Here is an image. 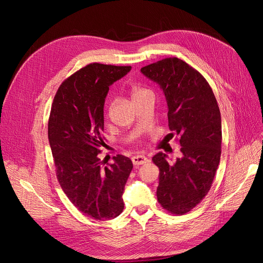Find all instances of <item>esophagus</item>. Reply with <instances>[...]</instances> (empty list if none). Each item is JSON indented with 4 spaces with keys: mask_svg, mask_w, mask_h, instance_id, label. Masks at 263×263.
Here are the masks:
<instances>
[{
    "mask_svg": "<svg viewBox=\"0 0 263 263\" xmlns=\"http://www.w3.org/2000/svg\"><path fill=\"white\" fill-rule=\"evenodd\" d=\"M131 160L135 166H139V165H142V164H145L148 162V159L145 156H134V157H132Z\"/></svg>",
    "mask_w": 263,
    "mask_h": 263,
    "instance_id": "34e87169",
    "label": "esophagus"
}]
</instances>
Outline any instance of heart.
Wrapping results in <instances>:
<instances>
[{
    "mask_svg": "<svg viewBox=\"0 0 263 263\" xmlns=\"http://www.w3.org/2000/svg\"><path fill=\"white\" fill-rule=\"evenodd\" d=\"M147 92H150V91H149L148 89H146V88L141 87V86L132 85V86L130 87V96H131V98H132V100H133V101H135L136 99L141 98L142 96L146 95Z\"/></svg>",
    "mask_w": 263,
    "mask_h": 263,
    "instance_id": "b5f03b06",
    "label": "heart"
}]
</instances>
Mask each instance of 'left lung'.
Masks as SVG:
<instances>
[{
    "mask_svg": "<svg viewBox=\"0 0 263 263\" xmlns=\"http://www.w3.org/2000/svg\"><path fill=\"white\" fill-rule=\"evenodd\" d=\"M141 71L163 89L170 136H179L182 153L175 162L162 153L153 158L160 171L158 201L168 213L182 215L208 194L219 164L222 121L217 101L202 74L178 58L147 65Z\"/></svg>",
    "mask_w": 263,
    "mask_h": 263,
    "instance_id": "1",
    "label": "left lung"
}]
</instances>
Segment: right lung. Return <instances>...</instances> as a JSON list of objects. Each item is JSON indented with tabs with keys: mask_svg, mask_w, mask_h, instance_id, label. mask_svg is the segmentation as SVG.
<instances>
[{
	"mask_svg": "<svg viewBox=\"0 0 263 263\" xmlns=\"http://www.w3.org/2000/svg\"><path fill=\"white\" fill-rule=\"evenodd\" d=\"M130 70L131 66L88 64L62 83L51 106L48 137L58 180L79 211L98 220L122 212V193L133 168L122 155L105 167L98 157L105 144L108 86Z\"/></svg>",
	"mask_w": 263,
	"mask_h": 263,
	"instance_id": "add662e5",
	"label": "right lung"
}]
</instances>
